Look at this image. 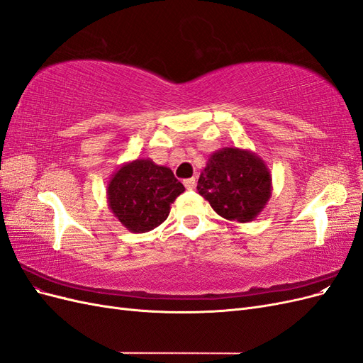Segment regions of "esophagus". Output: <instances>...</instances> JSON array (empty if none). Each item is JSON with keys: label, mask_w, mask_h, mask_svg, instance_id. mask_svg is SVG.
Masks as SVG:
<instances>
[{"label": "esophagus", "mask_w": 363, "mask_h": 363, "mask_svg": "<svg viewBox=\"0 0 363 363\" xmlns=\"http://www.w3.org/2000/svg\"><path fill=\"white\" fill-rule=\"evenodd\" d=\"M183 184H184V188H186V189L192 191V189H195V184H196V182H195V179H194V177H191V179H186V180L183 182Z\"/></svg>", "instance_id": "obj_1"}]
</instances>
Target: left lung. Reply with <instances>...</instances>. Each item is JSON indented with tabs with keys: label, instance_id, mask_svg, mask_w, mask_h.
Masks as SVG:
<instances>
[{
	"label": "left lung",
	"instance_id": "obj_1",
	"mask_svg": "<svg viewBox=\"0 0 363 363\" xmlns=\"http://www.w3.org/2000/svg\"><path fill=\"white\" fill-rule=\"evenodd\" d=\"M196 189L219 216L250 223L271 199V171L256 152L225 147L208 157Z\"/></svg>",
	"mask_w": 363,
	"mask_h": 363
}]
</instances>
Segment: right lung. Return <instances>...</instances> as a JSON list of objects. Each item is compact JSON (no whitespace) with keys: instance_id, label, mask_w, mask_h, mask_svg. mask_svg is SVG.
Instances as JSON below:
<instances>
[{"instance_id":"obj_1","label":"right lung","mask_w":363,"mask_h":363,"mask_svg":"<svg viewBox=\"0 0 363 363\" xmlns=\"http://www.w3.org/2000/svg\"><path fill=\"white\" fill-rule=\"evenodd\" d=\"M184 186L169 168L151 159L127 162L107 183L108 208L131 233H147L168 218Z\"/></svg>"}]
</instances>
